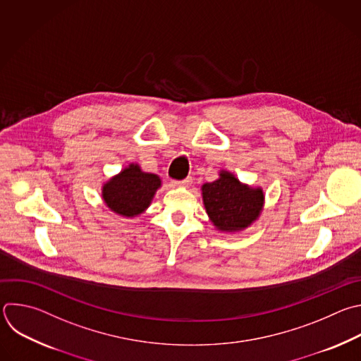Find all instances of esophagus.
<instances>
[{"mask_svg": "<svg viewBox=\"0 0 361 361\" xmlns=\"http://www.w3.org/2000/svg\"><path fill=\"white\" fill-rule=\"evenodd\" d=\"M191 183H192V178L187 177V178L181 180V181H173V185H176V187H190Z\"/></svg>", "mask_w": 361, "mask_h": 361, "instance_id": "34e87169", "label": "esophagus"}]
</instances>
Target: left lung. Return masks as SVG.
I'll return each mask as SVG.
<instances>
[{"instance_id":"8db88e82","label":"left lung","mask_w":361,"mask_h":361,"mask_svg":"<svg viewBox=\"0 0 361 361\" xmlns=\"http://www.w3.org/2000/svg\"><path fill=\"white\" fill-rule=\"evenodd\" d=\"M205 211L221 232H238L258 219L264 208V190L243 184L232 173L221 170L219 178L201 187Z\"/></svg>"}]
</instances>
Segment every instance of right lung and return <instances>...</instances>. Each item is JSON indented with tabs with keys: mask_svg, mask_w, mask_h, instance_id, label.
<instances>
[{
	"mask_svg": "<svg viewBox=\"0 0 361 361\" xmlns=\"http://www.w3.org/2000/svg\"><path fill=\"white\" fill-rule=\"evenodd\" d=\"M161 187L157 174L142 171L139 164H129L102 187V197L110 211L133 218L145 212L156 191Z\"/></svg>",
	"mask_w": 361,
	"mask_h": 361,
	"instance_id": "1",
	"label": "right lung"
}]
</instances>
